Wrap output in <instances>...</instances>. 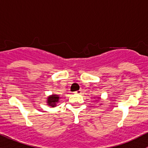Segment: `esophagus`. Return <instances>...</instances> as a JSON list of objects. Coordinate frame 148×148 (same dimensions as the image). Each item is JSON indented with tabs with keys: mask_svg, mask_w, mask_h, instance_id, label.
Instances as JSON below:
<instances>
[{
	"mask_svg": "<svg viewBox=\"0 0 148 148\" xmlns=\"http://www.w3.org/2000/svg\"><path fill=\"white\" fill-rule=\"evenodd\" d=\"M82 89H80V90H78V91H77V92H76V93L77 94H82Z\"/></svg>",
	"mask_w": 148,
	"mask_h": 148,
	"instance_id": "34e87169",
	"label": "esophagus"
}]
</instances>
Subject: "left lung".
I'll use <instances>...</instances> for the list:
<instances>
[{
  "label": "left lung",
  "mask_w": 148,
  "mask_h": 148,
  "mask_svg": "<svg viewBox=\"0 0 148 148\" xmlns=\"http://www.w3.org/2000/svg\"><path fill=\"white\" fill-rule=\"evenodd\" d=\"M97 98H98V99H101V98H100V97H97Z\"/></svg>",
  "instance_id": "left-lung-1"
}]
</instances>
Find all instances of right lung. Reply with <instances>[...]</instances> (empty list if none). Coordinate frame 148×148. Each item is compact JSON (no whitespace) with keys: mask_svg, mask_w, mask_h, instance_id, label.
Segmentation results:
<instances>
[{"mask_svg":"<svg viewBox=\"0 0 148 148\" xmlns=\"http://www.w3.org/2000/svg\"><path fill=\"white\" fill-rule=\"evenodd\" d=\"M60 97L57 95H51L47 97V100H46V103L47 105L50 106L51 107H54L56 106V104L59 102L60 99Z\"/></svg>","mask_w":148,"mask_h":148,"instance_id":"1","label":"right lung"}]
</instances>
